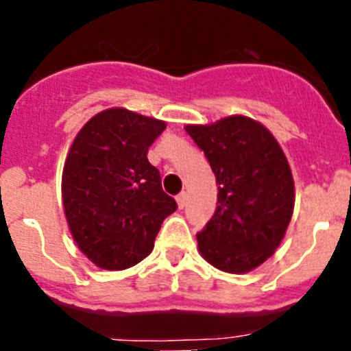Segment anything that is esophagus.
<instances>
[{
    "label": "esophagus",
    "mask_w": 351,
    "mask_h": 351,
    "mask_svg": "<svg viewBox=\"0 0 351 351\" xmlns=\"http://www.w3.org/2000/svg\"><path fill=\"white\" fill-rule=\"evenodd\" d=\"M176 204H178V208L185 207V204H186V193L185 192H182L176 195Z\"/></svg>",
    "instance_id": "1"
}]
</instances>
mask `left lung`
Returning <instances> with one entry per match:
<instances>
[{"label":"left lung","instance_id":"obj_1","mask_svg":"<svg viewBox=\"0 0 351 351\" xmlns=\"http://www.w3.org/2000/svg\"><path fill=\"white\" fill-rule=\"evenodd\" d=\"M217 183V208L197 234L205 261L226 274H246L280 246L292 219L293 178L280 144L256 120L231 115L186 125Z\"/></svg>","mask_w":351,"mask_h":351}]
</instances>
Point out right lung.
Instances as JSON below:
<instances>
[{
  "label": "right lung",
  "mask_w": 351,
  "mask_h": 351,
  "mask_svg": "<svg viewBox=\"0 0 351 351\" xmlns=\"http://www.w3.org/2000/svg\"><path fill=\"white\" fill-rule=\"evenodd\" d=\"M166 122L127 108L91 117L62 169V205L74 243L104 270H125L153 251L162 221L176 210L147 149Z\"/></svg>",
  "instance_id": "right-lung-1"
}]
</instances>
